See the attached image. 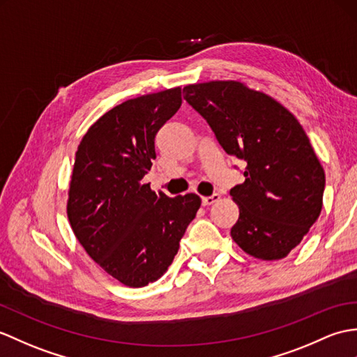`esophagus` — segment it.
Wrapping results in <instances>:
<instances>
[{
    "instance_id": "34e87169",
    "label": "esophagus",
    "mask_w": 357,
    "mask_h": 357,
    "mask_svg": "<svg viewBox=\"0 0 357 357\" xmlns=\"http://www.w3.org/2000/svg\"><path fill=\"white\" fill-rule=\"evenodd\" d=\"M220 199V195L219 193H214V195H211V196H204L202 197V204L204 205H213L214 202H218Z\"/></svg>"
}]
</instances>
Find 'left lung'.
<instances>
[{
    "mask_svg": "<svg viewBox=\"0 0 357 357\" xmlns=\"http://www.w3.org/2000/svg\"><path fill=\"white\" fill-rule=\"evenodd\" d=\"M184 93L223 151L246 162L245 182L229 192L240 211L231 237L255 259H284L319 218L326 187L303 126L283 105L242 82L188 85Z\"/></svg>",
    "mask_w": 357,
    "mask_h": 357,
    "instance_id": "obj_1",
    "label": "left lung"
}]
</instances>
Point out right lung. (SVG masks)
Instances as JSON below:
<instances>
[{"label":"right lung","mask_w":357,"mask_h":357,"mask_svg":"<svg viewBox=\"0 0 357 357\" xmlns=\"http://www.w3.org/2000/svg\"><path fill=\"white\" fill-rule=\"evenodd\" d=\"M181 88L141 96L102 115L82 138L70 182V225L98 266L129 287L169 269L201 197L156 195L143 178L155 137L181 107Z\"/></svg>","instance_id":"obj_1"}]
</instances>
